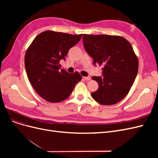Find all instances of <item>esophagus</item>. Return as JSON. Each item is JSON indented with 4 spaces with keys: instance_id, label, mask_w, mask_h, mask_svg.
<instances>
[{
    "instance_id": "1",
    "label": "esophagus",
    "mask_w": 158,
    "mask_h": 158,
    "mask_svg": "<svg viewBox=\"0 0 158 158\" xmlns=\"http://www.w3.org/2000/svg\"><path fill=\"white\" fill-rule=\"evenodd\" d=\"M84 78L86 80V81H89V80H90V79H91V78H90V76H85V77H84Z\"/></svg>"
}]
</instances>
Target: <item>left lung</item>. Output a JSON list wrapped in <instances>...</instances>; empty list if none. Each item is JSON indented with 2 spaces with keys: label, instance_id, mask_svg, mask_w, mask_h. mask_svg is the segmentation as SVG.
<instances>
[{
  "label": "left lung",
  "instance_id": "8db88e82",
  "mask_svg": "<svg viewBox=\"0 0 158 158\" xmlns=\"http://www.w3.org/2000/svg\"><path fill=\"white\" fill-rule=\"evenodd\" d=\"M84 48L94 64L103 65V76L92 78L98 83V90L91 94L103 106L121 102L128 94L138 70V59L131 44L118 35L84 34Z\"/></svg>",
  "mask_w": 158,
  "mask_h": 158
}]
</instances>
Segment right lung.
<instances>
[{
    "label": "right lung",
    "mask_w": 158,
    "mask_h": 158,
    "mask_svg": "<svg viewBox=\"0 0 158 158\" xmlns=\"http://www.w3.org/2000/svg\"><path fill=\"white\" fill-rule=\"evenodd\" d=\"M82 36L48 30L37 35L27 48L24 59L27 78L36 92L47 102H63L82 80L78 72L70 74L60 70L59 64Z\"/></svg>",
    "instance_id": "add662e5"
}]
</instances>
